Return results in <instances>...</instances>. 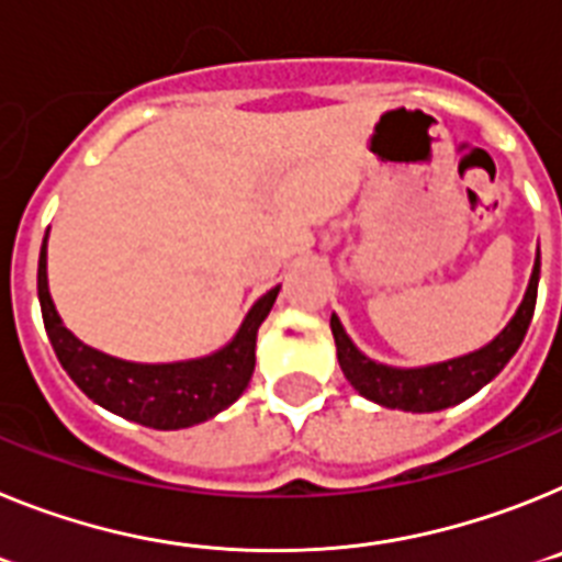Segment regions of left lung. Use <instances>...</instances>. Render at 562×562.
<instances>
[{
    "label": "left lung",
    "instance_id": "left-lung-1",
    "mask_svg": "<svg viewBox=\"0 0 562 562\" xmlns=\"http://www.w3.org/2000/svg\"><path fill=\"white\" fill-rule=\"evenodd\" d=\"M538 280L540 251L535 257L524 302L517 305L515 316L506 322V328L495 339L486 341L484 348L447 359V362L424 364V368H393V364L375 362L356 348L353 339L341 328L339 316L330 314V330H334L341 373L353 384L359 396L382 404V407L404 409V413H438V409L456 407V404L475 396L484 384H490L517 353L526 330H529L531 314H535Z\"/></svg>",
    "mask_w": 562,
    "mask_h": 562
}]
</instances>
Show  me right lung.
<instances>
[{
  "mask_svg": "<svg viewBox=\"0 0 562 562\" xmlns=\"http://www.w3.org/2000/svg\"><path fill=\"white\" fill-rule=\"evenodd\" d=\"M277 294L280 285L254 302L232 341L214 353L183 362H126L119 356L90 348L65 328L47 285V234L38 254V302L61 368L99 407L153 429L194 427L232 407L243 396L254 373L257 330L266 322L268 311L274 308Z\"/></svg>",
  "mask_w": 562,
  "mask_h": 562,
  "instance_id": "add662e5",
  "label": "right lung"
}]
</instances>
